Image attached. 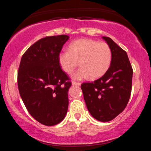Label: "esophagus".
<instances>
[{"instance_id":"1","label":"esophagus","mask_w":151,"mask_h":151,"mask_svg":"<svg viewBox=\"0 0 151 151\" xmlns=\"http://www.w3.org/2000/svg\"><path fill=\"white\" fill-rule=\"evenodd\" d=\"M72 84L74 85H78V86H80L81 85V83H77V82H75V81H73Z\"/></svg>"}]
</instances>
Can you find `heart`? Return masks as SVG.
Here are the masks:
<instances>
[{
	"mask_svg": "<svg viewBox=\"0 0 151 151\" xmlns=\"http://www.w3.org/2000/svg\"><path fill=\"white\" fill-rule=\"evenodd\" d=\"M112 52L106 42L83 39L73 42L68 51H63L58 55V63L66 73L70 74L79 65L81 67L73 74L77 80L101 77L111 66Z\"/></svg>",
	"mask_w": 151,
	"mask_h": 151,
	"instance_id": "obj_1",
	"label": "heart"
}]
</instances>
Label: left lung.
<instances>
[{
	"mask_svg": "<svg viewBox=\"0 0 151 151\" xmlns=\"http://www.w3.org/2000/svg\"><path fill=\"white\" fill-rule=\"evenodd\" d=\"M103 39L111 48V66L103 76L91 83H83L81 88L91 115L99 121L108 122L126 108L131 94L133 70L126 51L111 38Z\"/></svg>",
	"mask_w": 151,
	"mask_h": 151,
	"instance_id": "8db88e82",
	"label": "left lung"
}]
</instances>
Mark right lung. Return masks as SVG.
<instances>
[{"mask_svg":"<svg viewBox=\"0 0 151 151\" xmlns=\"http://www.w3.org/2000/svg\"><path fill=\"white\" fill-rule=\"evenodd\" d=\"M68 35L46 37L28 48L20 60L17 83L20 95L30 115L46 126L65 118L70 78L61 69L59 55Z\"/></svg>","mask_w":151,"mask_h":151,"instance_id":"obj_1","label":"right lung"}]
</instances>
